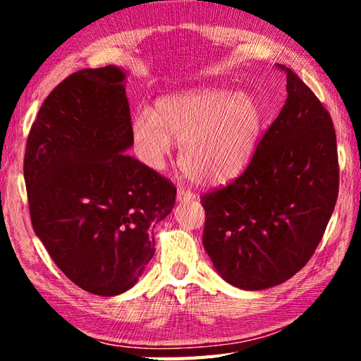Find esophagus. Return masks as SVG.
Instances as JSON below:
<instances>
[{"label": "esophagus", "mask_w": 361, "mask_h": 361, "mask_svg": "<svg viewBox=\"0 0 361 361\" xmlns=\"http://www.w3.org/2000/svg\"><path fill=\"white\" fill-rule=\"evenodd\" d=\"M194 197L195 195L191 191H188V189L181 186L178 188V191H176V200H178V202H189V200H194Z\"/></svg>", "instance_id": "esophagus-1"}]
</instances>
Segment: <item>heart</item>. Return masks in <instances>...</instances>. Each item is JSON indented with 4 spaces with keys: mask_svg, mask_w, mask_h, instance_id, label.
Segmentation results:
<instances>
[{
    "mask_svg": "<svg viewBox=\"0 0 361 361\" xmlns=\"http://www.w3.org/2000/svg\"><path fill=\"white\" fill-rule=\"evenodd\" d=\"M262 113L252 95L223 87H202L157 102L154 113L142 109L132 119V138L146 166H166L180 142V167L189 180L210 186L229 181L252 161Z\"/></svg>",
    "mask_w": 361,
    "mask_h": 361,
    "instance_id": "obj_1",
    "label": "heart"
}]
</instances>
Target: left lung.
Wrapping results in <instances>:
<instances>
[{
	"instance_id": "1",
	"label": "left lung",
	"mask_w": 361,
	"mask_h": 361,
	"mask_svg": "<svg viewBox=\"0 0 361 361\" xmlns=\"http://www.w3.org/2000/svg\"><path fill=\"white\" fill-rule=\"evenodd\" d=\"M286 100L239 178L202 195V243L237 288L258 291L291 279L314 255L339 189L331 116L295 73Z\"/></svg>"
}]
</instances>
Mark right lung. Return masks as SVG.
I'll return each instance as SVG.
<instances>
[{"label":"right lung","instance_id":"obj_1","mask_svg":"<svg viewBox=\"0 0 361 361\" xmlns=\"http://www.w3.org/2000/svg\"><path fill=\"white\" fill-rule=\"evenodd\" d=\"M127 73L116 65L73 73L49 94L27 140L32 224L73 283L116 296L154 256L151 226L176 189L124 152L132 148Z\"/></svg>","mask_w":361,"mask_h":361}]
</instances>
